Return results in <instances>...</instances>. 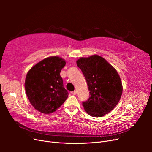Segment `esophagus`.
Returning a JSON list of instances; mask_svg holds the SVG:
<instances>
[{
    "label": "esophagus",
    "instance_id": "esophagus-1",
    "mask_svg": "<svg viewBox=\"0 0 152 152\" xmlns=\"http://www.w3.org/2000/svg\"><path fill=\"white\" fill-rule=\"evenodd\" d=\"M71 94H73V95H76V94H77V91H72V92H71Z\"/></svg>",
    "mask_w": 152,
    "mask_h": 152
}]
</instances>
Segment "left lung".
<instances>
[{
	"label": "left lung",
	"mask_w": 152,
	"mask_h": 152,
	"mask_svg": "<svg viewBox=\"0 0 152 152\" xmlns=\"http://www.w3.org/2000/svg\"><path fill=\"white\" fill-rule=\"evenodd\" d=\"M77 64L90 91L89 99L82 102L84 108L92 117H103L111 112L121 99V78L115 69L98 55L81 58Z\"/></svg>",
	"instance_id": "1"
}]
</instances>
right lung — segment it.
<instances>
[{"instance_id":"obj_1","label":"right lung","mask_w":152,"mask_h":152,"mask_svg":"<svg viewBox=\"0 0 152 152\" xmlns=\"http://www.w3.org/2000/svg\"><path fill=\"white\" fill-rule=\"evenodd\" d=\"M65 61L61 58H45L32 67L26 77L25 87L31 105L41 113H51L68 96L60 76Z\"/></svg>"}]
</instances>
